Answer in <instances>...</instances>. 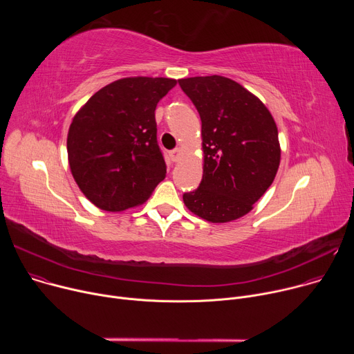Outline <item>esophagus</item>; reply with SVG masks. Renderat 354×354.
Returning <instances> with one entry per match:
<instances>
[{
  "instance_id": "esophagus-1",
  "label": "esophagus",
  "mask_w": 354,
  "mask_h": 354,
  "mask_svg": "<svg viewBox=\"0 0 354 354\" xmlns=\"http://www.w3.org/2000/svg\"><path fill=\"white\" fill-rule=\"evenodd\" d=\"M180 154H182V149L180 148H175V149H172L171 151V158H172V161H179V158H180Z\"/></svg>"
}]
</instances>
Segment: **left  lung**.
Wrapping results in <instances>:
<instances>
[{
    "label": "left lung",
    "instance_id": "8db88e82",
    "mask_svg": "<svg viewBox=\"0 0 354 354\" xmlns=\"http://www.w3.org/2000/svg\"><path fill=\"white\" fill-rule=\"evenodd\" d=\"M201 119L203 178L183 194L185 206L209 223L248 214L273 183L280 165L276 122L262 100L221 77L179 80Z\"/></svg>",
    "mask_w": 354,
    "mask_h": 354
}]
</instances>
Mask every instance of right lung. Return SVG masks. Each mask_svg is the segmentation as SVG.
I'll list each match as a JSON object with an SVG mask.
<instances>
[{"instance_id": "1", "label": "right lung", "mask_w": 354, "mask_h": 354, "mask_svg": "<svg viewBox=\"0 0 354 354\" xmlns=\"http://www.w3.org/2000/svg\"><path fill=\"white\" fill-rule=\"evenodd\" d=\"M176 85L164 77H127L93 93L73 118L68 164L84 196L97 209L123 212L148 200L165 178L156 108Z\"/></svg>"}]
</instances>
